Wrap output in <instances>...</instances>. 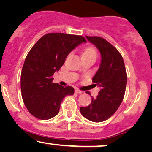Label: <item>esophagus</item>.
Wrapping results in <instances>:
<instances>
[{"mask_svg": "<svg viewBox=\"0 0 152 152\" xmlns=\"http://www.w3.org/2000/svg\"><path fill=\"white\" fill-rule=\"evenodd\" d=\"M75 93L76 94H82V91H80V90H78V89H75Z\"/></svg>", "mask_w": 152, "mask_h": 152, "instance_id": "1", "label": "esophagus"}]
</instances>
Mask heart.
Wrapping results in <instances>:
<instances>
[{"mask_svg":"<svg viewBox=\"0 0 152 152\" xmlns=\"http://www.w3.org/2000/svg\"><path fill=\"white\" fill-rule=\"evenodd\" d=\"M81 55H82L83 59H86V58H95L96 59L97 56L96 50L93 46H85L82 50Z\"/></svg>","mask_w":152,"mask_h":152,"instance_id":"heart-1","label":"heart"}]
</instances>
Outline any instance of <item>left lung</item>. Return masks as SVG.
Segmentation results:
<instances>
[{
    "label": "left lung",
    "instance_id": "1",
    "mask_svg": "<svg viewBox=\"0 0 152 152\" xmlns=\"http://www.w3.org/2000/svg\"><path fill=\"white\" fill-rule=\"evenodd\" d=\"M101 54L99 67L92 79L94 85L100 88L96 98L80 113L86 119L102 122L109 119L123 101L127 85V74L121 54L106 39L100 37L86 36Z\"/></svg>",
    "mask_w": 152,
    "mask_h": 152
}]
</instances>
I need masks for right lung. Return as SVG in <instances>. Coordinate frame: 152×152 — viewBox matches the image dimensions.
Returning a JSON list of instances; mask_svg holds the SVG:
<instances>
[{
	"label": "right lung",
	"instance_id": "obj_1",
	"mask_svg": "<svg viewBox=\"0 0 152 152\" xmlns=\"http://www.w3.org/2000/svg\"><path fill=\"white\" fill-rule=\"evenodd\" d=\"M83 42L87 41L80 35L48 33L27 54L20 79L22 97L29 113L36 118L46 120L56 116L63 98L74 94L72 87L53 83V75L64 64L70 52Z\"/></svg>",
	"mask_w": 152,
	"mask_h": 152
}]
</instances>
